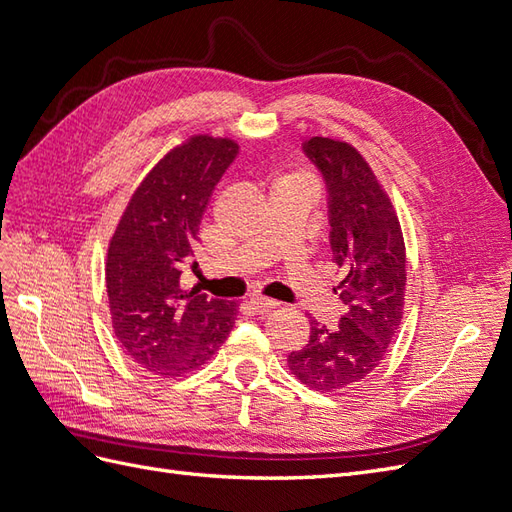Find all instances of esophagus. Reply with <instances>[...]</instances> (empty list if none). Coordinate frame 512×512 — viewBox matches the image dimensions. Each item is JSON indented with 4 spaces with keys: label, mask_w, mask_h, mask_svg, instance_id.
I'll use <instances>...</instances> for the list:
<instances>
[{
    "label": "esophagus",
    "mask_w": 512,
    "mask_h": 512,
    "mask_svg": "<svg viewBox=\"0 0 512 512\" xmlns=\"http://www.w3.org/2000/svg\"><path fill=\"white\" fill-rule=\"evenodd\" d=\"M250 303H252V307L256 309L258 314H267V312H271V309H275L277 305H280L277 301H271V299H265V297H254Z\"/></svg>",
    "instance_id": "34e87169"
}]
</instances>
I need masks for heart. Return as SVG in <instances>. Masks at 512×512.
I'll list each match as a JSON object with an SVG mask.
<instances>
[{"label":"heart","mask_w":512,"mask_h":512,"mask_svg":"<svg viewBox=\"0 0 512 512\" xmlns=\"http://www.w3.org/2000/svg\"><path fill=\"white\" fill-rule=\"evenodd\" d=\"M288 179H301V181H309L305 175H290Z\"/></svg>","instance_id":"heart-1"}]
</instances>
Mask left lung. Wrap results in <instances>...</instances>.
I'll return each instance as SVG.
<instances>
[{
    "mask_svg": "<svg viewBox=\"0 0 512 512\" xmlns=\"http://www.w3.org/2000/svg\"><path fill=\"white\" fill-rule=\"evenodd\" d=\"M305 156L329 190V241L346 312L337 327L312 322L305 348L288 354L294 378L320 393L363 382L382 361L404 316L406 245L389 194L350 143L312 136Z\"/></svg>",
    "mask_w": 512,
    "mask_h": 512,
    "instance_id": "left-lung-1",
    "label": "left lung"
}]
</instances>
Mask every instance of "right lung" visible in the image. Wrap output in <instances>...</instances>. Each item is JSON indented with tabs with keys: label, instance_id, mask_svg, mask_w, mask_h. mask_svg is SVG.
I'll return each mask as SVG.
<instances>
[{
	"label": "right lung",
	"instance_id": "add662e5",
	"mask_svg": "<svg viewBox=\"0 0 512 512\" xmlns=\"http://www.w3.org/2000/svg\"><path fill=\"white\" fill-rule=\"evenodd\" d=\"M239 145L190 136L153 166L108 243L106 294L113 331L134 363L177 378L205 365L235 327L239 305L185 290L194 245L213 188Z\"/></svg>",
	"mask_w": 512,
	"mask_h": 512
}]
</instances>
